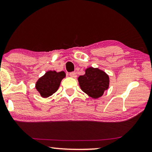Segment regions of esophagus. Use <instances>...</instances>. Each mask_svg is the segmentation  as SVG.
<instances>
[{
    "mask_svg": "<svg viewBox=\"0 0 152 152\" xmlns=\"http://www.w3.org/2000/svg\"><path fill=\"white\" fill-rule=\"evenodd\" d=\"M69 75H70V77H73V78H76V77H77V74H76L75 72H70Z\"/></svg>",
    "mask_w": 152,
    "mask_h": 152,
    "instance_id": "obj_1",
    "label": "esophagus"
}]
</instances>
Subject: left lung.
I'll return each mask as SVG.
<instances>
[{"label": "left lung", "mask_w": 152, "mask_h": 152, "mask_svg": "<svg viewBox=\"0 0 152 152\" xmlns=\"http://www.w3.org/2000/svg\"><path fill=\"white\" fill-rule=\"evenodd\" d=\"M82 90L88 96L97 99L104 94L109 86V75L99 68H88L84 75L78 77Z\"/></svg>", "instance_id": "1"}]
</instances>
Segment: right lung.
Here are the masks:
<instances>
[{"label": "right lung", "mask_w": 152, "mask_h": 152, "mask_svg": "<svg viewBox=\"0 0 152 152\" xmlns=\"http://www.w3.org/2000/svg\"><path fill=\"white\" fill-rule=\"evenodd\" d=\"M65 77L66 73L64 71L57 72L49 70L39 79L35 87L41 97H48L58 90L61 80Z\"/></svg>", "instance_id": "1"}]
</instances>
